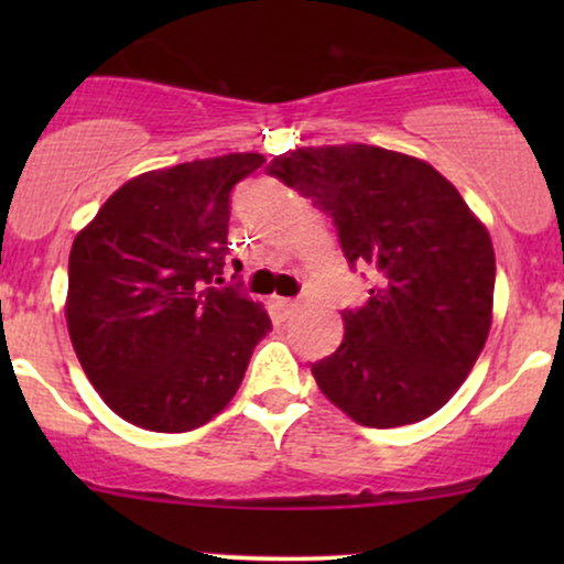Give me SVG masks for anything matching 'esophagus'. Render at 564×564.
Wrapping results in <instances>:
<instances>
[{"label":"esophagus","instance_id":"34e87169","mask_svg":"<svg viewBox=\"0 0 564 564\" xmlns=\"http://www.w3.org/2000/svg\"><path fill=\"white\" fill-rule=\"evenodd\" d=\"M278 307L283 315H294L300 310V300H278Z\"/></svg>","mask_w":564,"mask_h":564}]
</instances>
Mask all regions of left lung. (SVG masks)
<instances>
[{"label":"left lung","mask_w":564,"mask_h":564,"mask_svg":"<svg viewBox=\"0 0 564 564\" xmlns=\"http://www.w3.org/2000/svg\"><path fill=\"white\" fill-rule=\"evenodd\" d=\"M268 172L334 219L349 268L373 278L345 339L313 364L321 392L364 426L440 411L480 358L496 254L462 193L422 159L377 145L296 148Z\"/></svg>","instance_id":"left-lung-1"}]
</instances>
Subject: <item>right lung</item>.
<instances>
[{"label": "right lung", "instance_id": "add662e5", "mask_svg": "<svg viewBox=\"0 0 564 564\" xmlns=\"http://www.w3.org/2000/svg\"><path fill=\"white\" fill-rule=\"evenodd\" d=\"M262 164L260 153H228L145 172L74 238L70 345L124 422L151 432L206 424L273 328L238 283L223 286L230 193Z\"/></svg>", "mask_w": 564, "mask_h": 564}]
</instances>
